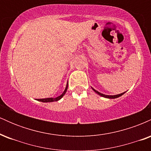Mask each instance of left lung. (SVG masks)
Listing matches in <instances>:
<instances>
[{"label":"left lung","instance_id":"1","mask_svg":"<svg viewBox=\"0 0 151 151\" xmlns=\"http://www.w3.org/2000/svg\"><path fill=\"white\" fill-rule=\"evenodd\" d=\"M91 89L93 90V91H95V92L97 93V94L99 95V96H103V97H105V98H107V99H116V98H118V97H119V96H122V95L124 94V93H126V91H125V92H123V93H119V94H116V95H106V94H104V93H101L99 92L98 91H96V90H95L94 89H93L92 87H91Z\"/></svg>","mask_w":151,"mask_h":151}]
</instances>
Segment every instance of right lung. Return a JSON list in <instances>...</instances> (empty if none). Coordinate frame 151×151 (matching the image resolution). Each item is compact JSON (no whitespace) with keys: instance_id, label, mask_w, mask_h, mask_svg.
<instances>
[{"instance_id":"add662e5","label":"right lung","mask_w":151,"mask_h":151,"mask_svg":"<svg viewBox=\"0 0 151 151\" xmlns=\"http://www.w3.org/2000/svg\"><path fill=\"white\" fill-rule=\"evenodd\" d=\"M67 88H68V82L67 83V85H66V87H65V91H63V93H62L60 96H58V97H55V98H45V99H38L37 101H41V102H44V103H47V102H53V101H59L60 99H61L63 97L64 95L65 94L66 91H67Z\"/></svg>"}]
</instances>
